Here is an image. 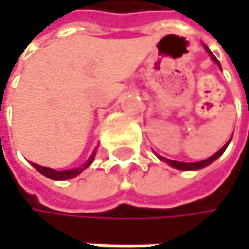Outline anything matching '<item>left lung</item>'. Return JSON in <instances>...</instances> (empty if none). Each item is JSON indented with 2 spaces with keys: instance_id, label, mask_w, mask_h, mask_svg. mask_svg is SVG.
<instances>
[{
  "instance_id": "8db88e82",
  "label": "left lung",
  "mask_w": 249,
  "mask_h": 249,
  "mask_svg": "<svg viewBox=\"0 0 249 249\" xmlns=\"http://www.w3.org/2000/svg\"><path fill=\"white\" fill-rule=\"evenodd\" d=\"M205 50L208 52V54L211 56V59L221 68V63H219V60L215 57V54L209 50V47L208 46H205ZM231 140H232V137L229 138V141L225 144L224 147L219 150V151H216L213 156H211L209 159H206V160H202V161H196V163H183V161H174V160H169V159H166V157H163V156H157L161 161H164V163H167L169 166H172L174 169H177V170H200V169H203V167H206V166H209V164H212L216 159H219L222 154H224V151L226 150V147L229 145V142H231Z\"/></svg>"
}]
</instances>
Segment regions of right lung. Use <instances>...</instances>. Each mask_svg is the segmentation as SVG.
<instances>
[{
	"mask_svg": "<svg viewBox=\"0 0 249 249\" xmlns=\"http://www.w3.org/2000/svg\"><path fill=\"white\" fill-rule=\"evenodd\" d=\"M95 154H96V148L93 150V153L90 154V157H89L82 166H79V167H76V169H72V170H54V169H50V167L38 166V164H36V163H31V166H33L37 172H40L43 176H46V177H49V178H52V180H69V178H73L77 174L82 173L85 169H88V167L92 164V161H93V159H95Z\"/></svg>",
	"mask_w": 249,
	"mask_h": 249,
	"instance_id": "1",
	"label": "right lung"
}]
</instances>
